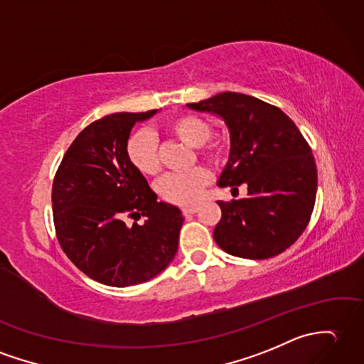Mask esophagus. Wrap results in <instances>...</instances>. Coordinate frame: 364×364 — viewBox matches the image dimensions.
<instances>
[{"instance_id":"esophagus-1","label":"esophagus","mask_w":364,"mask_h":364,"mask_svg":"<svg viewBox=\"0 0 364 364\" xmlns=\"http://www.w3.org/2000/svg\"><path fill=\"white\" fill-rule=\"evenodd\" d=\"M198 210V208L197 206H189V208H183V214L184 215H192V214H196Z\"/></svg>"}]
</instances>
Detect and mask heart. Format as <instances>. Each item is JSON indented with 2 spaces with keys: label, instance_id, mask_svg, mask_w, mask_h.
Instances as JSON below:
<instances>
[{
  "label": "heart",
  "instance_id": "1",
  "mask_svg": "<svg viewBox=\"0 0 364 364\" xmlns=\"http://www.w3.org/2000/svg\"><path fill=\"white\" fill-rule=\"evenodd\" d=\"M166 132L178 138L191 147H197L198 154L215 161L220 156L222 147L217 141H209L210 124L197 114H178L168 119ZM127 158L136 171L146 176L158 175L159 163L158 141L150 130H139L133 133L127 141ZM210 183V173L205 167H193L183 173H168L158 183L156 191L164 201L176 206H191L201 198V193Z\"/></svg>",
  "mask_w": 364,
  "mask_h": 364
}]
</instances>
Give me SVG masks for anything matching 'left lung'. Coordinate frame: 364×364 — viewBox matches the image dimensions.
<instances>
[{
	"label": "left lung",
	"instance_id": "obj_1",
	"mask_svg": "<svg viewBox=\"0 0 364 364\" xmlns=\"http://www.w3.org/2000/svg\"><path fill=\"white\" fill-rule=\"evenodd\" d=\"M188 107L220 116L230 130V159L217 184L232 191L248 186L247 198L217 201V245L243 259L281 255L314 213L318 172L309 142L281 108L242 92H220Z\"/></svg>",
	"mask_w": 364,
	"mask_h": 364
}]
</instances>
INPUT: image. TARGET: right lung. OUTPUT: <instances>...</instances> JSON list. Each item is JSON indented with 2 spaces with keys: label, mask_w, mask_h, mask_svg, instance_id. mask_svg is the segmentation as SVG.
<instances>
[{
  "label": "right lung",
  "mask_w": 364,
  "mask_h": 364,
  "mask_svg": "<svg viewBox=\"0 0 364 364\" xmlns=\"http://www.w3.org/2000/svg\"><path fill=\"white\" fill-rule=\"evenodd\" d=\"M156 113H113L85 127L58 166L53 213L58 243L73 264L109 287L147 282L173 260L181 210L158 201L127 158L133 125ZM146 217L144 225L136 223ZM135 223L129 227L126 218Z\"/></svg>",
  "instance_id": "right-lung-1"
}]
</instances>
